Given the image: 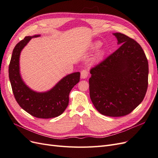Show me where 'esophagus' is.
<instances>
[{"mask_svg": "<svg viewBox=\"0 0 158 158\" xmlns=\"http://www.w3.org/2000/svg\"><path fill=\"white\" fill-rule=\"evenodd\" d=\"M88 74H89V72L87 70H85V69L82 70V71H81V75H80L81 78H82V79L86 78L88 77Z\"/></svg>", "mask_w": 158, "mask_h": 158, "instance_id": "34e87169", "label": "esophagus"}]
</instances>
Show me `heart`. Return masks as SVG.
Returning a JSON list of instances; mask_svg holds the SVG:
<instances>
[{
  "label": "heart",
  "instance_id": "b5f03b06",
  "mask_svg": "<svg viewBox=\"0 0 158 158\" xmlns=\"http://www.w3.org/2000/svg\"><path fill=\"white\" fill-rule=\"evenodd\" d=\"M95 47H99V44H97L96 45H95Z\"/></svg>",
  "mask_w": 158,
  "mask_h": 158
}]
</instances>
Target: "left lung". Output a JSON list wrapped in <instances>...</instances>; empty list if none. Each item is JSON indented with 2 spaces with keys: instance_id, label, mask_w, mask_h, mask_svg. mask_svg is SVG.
Masks as SVG:
<instances>
[{
  "instance_id": "left-lung-1",
  "label": "left lung",
  "mask_w": 158,
  "mask_h": 158,
  "mask_svg": "<svg viewBox=\"0 0 158 158\" xmlns=\"http://www.w3.org/2000/svg\"><path fill=\"white\" fill-rule=\"evenodd\" d=\"M119 47L90 70L89 96L103 115L131 113L143 101L148 85V63L141 46L121 33H114Z\"/></svg>"
}]
</instances>
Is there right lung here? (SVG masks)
Instances as JSON below:
<instances>
[{"label":"right lung","mask_w":158,"mask_h":158,"mask_svg":"<svg viewBox=\"0 0 158 158\" xmlns=\"http://www.w3.org/2000/svg\"><path fill=\"white\" fill-rule=\"evenodd\" d=\"M26 36L17 44L12 52L8 73L12 92L17 103L31 115L40 118L56 117L63 113L69 102V94L79 82L80 73H74L63 78L50 91L37 93L30 89L23 82L20 74L19 58L20 52L32 37Z\"/></svg>","instance_id":"obj_1"}]
</instances>
